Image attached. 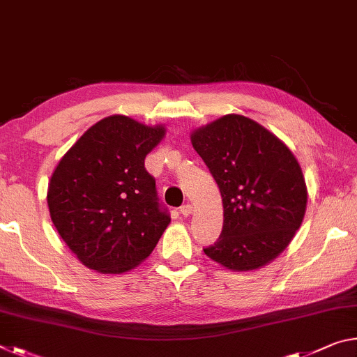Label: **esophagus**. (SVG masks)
Returning <instances> with one entry per match:
<instances>
[{
  "instance_id": "esophagus-1",
  "label": "esophagus",
  "mask_w": 357,
  "mask_h": 357,
  "mask_svg": "<svg viewBox=\"0 0 357 357\" xmlns=\"http://www.w3.org/2000/svg\"><path fill=\"white\" fill-rule=\"evenodd\" d=\"M179 213L183 214V217H189L192 214V204H189V203L183 204V206L179 208Z\"/></svg>"
}]
</instances>
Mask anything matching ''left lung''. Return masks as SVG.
Wrapping results in <instances>:
<instances>
[{"label":"left lung","mask_w":357,"mask_h":357,"mask_svg":"<svg viewBox=\"0 0 357 357\" xmlns=\"http://www.w3.org/2000/svg\"><path fill=\"white\" fill-rule=\"evenodd\" d=\"M193 148L219 185L220 238L203 249L229 271H253L291 243L307 206V187L294 154L255 121L225 114L192 132Z\"/></svg>","instance_id":"8db88e82"}]
</instances>
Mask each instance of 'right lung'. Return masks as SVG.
Wrapping results in <instances>:
<instances>
[{
    "instance_id": "right-lung-1",
    "label": "right lung",
    "mask_w": 357,
    "mask_h": 357,
    "mask_svg": "<svg viewBox=\"0 0 357 357\" xmlns=\"http://www.w3.org/2000/svg\"><path fill=\"white\" fill-rule=\"evenodd\" d=\"M165 135L123 114L100 119L63 155L47 203L59 236L89 269L121 274L140 264L170 223L144 159Z\"/></svg>"
}]
</instances>
